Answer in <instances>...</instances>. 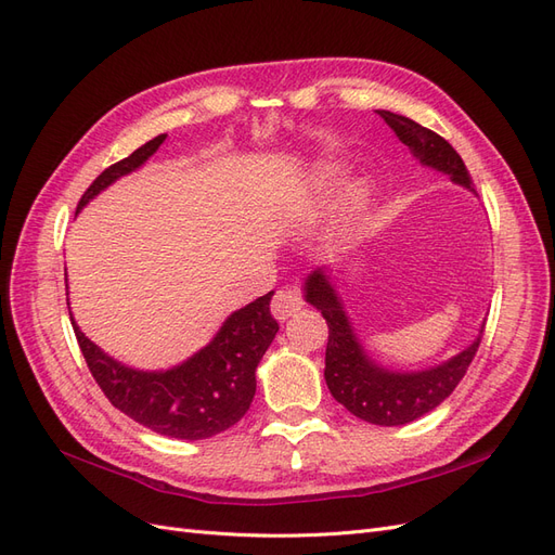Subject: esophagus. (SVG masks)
<instances>
[{"instance_id":"esophagus-1","label":"esophagus","mask_w":555,"mask_h":555,"mask_svg":"<svg viewBox=\"0 0 555 555\" xmlns=\"http://www.w3.org/2000/svg\"><path fill=\"white\" fill-rule=\"evenodd\" d=\"M304 306H306L304 292H300L298 287H282L275 292V296L271 300V312L275 319L284 322V319L294 317Z\"/></svg>"}]
</instances>
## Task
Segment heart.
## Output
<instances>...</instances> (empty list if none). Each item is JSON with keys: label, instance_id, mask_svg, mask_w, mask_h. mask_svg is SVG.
<instances>
[{"label": "heart", "instance_id": "1", "mask_svg": "<svg viewBox=\"0 0 555 555\" xmlns=\"http://www.w3.org/2000/svg\"><path fill=\"white\" fill-rule=\"evenodd\" d=\"M363 196H365L363 184H354V188L349 190V206H351V208H359V206H361V201H363Z\"/></svg>", "mask_w": 555, "mask_h": 555}]
</instances>
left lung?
<instances>
[{"mask_svg": "<svg viewBox=\"0 0 555 555\" xmlns=\"http://www.w3.org/2000/svg\"><path fill=\"white\" fill-rule=\"evenodd\" d=\"M377 115L384 117V122L424 166L447 173L453 182L475 192L461 155L440 133L391 111H377ZM306 300L322 312L328 324L324 377L331 396L351 414L375 426H405L438 408L467 373L483 335L481 326L473 345L440 365L414 373H396L367 357L343 308V298L335 292L324 268H317L308 275Z\"/></svg>", "mask_w": 555, "mask_h": 555, "instance_id": "left-lung-1", "label": "left lung"}]
</instances>
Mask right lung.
<instances>
[{"instance_id":"obj_1","label":"right lung","mask_w":555,"mask_h":555,"mask_svg":"<svg viewBox=\"0 0 555 555\" xmlns=\"http://www.w3.org/2000/svg\"><path fill=\"white\" fill-rule=\"evenodd\" d=\"M164 139L166 133H159L108 166L80 196L78 210L117 178L137 171ZM271 296L273 292H268L233 312L204 349L171 371L147 373L122 365L88 340L74 317L72 326L92 377L117 410L166 438L192 442L231 428L249 410L257 391V365L280 328L271 314Z\"/></svg>"}]
</instances>
